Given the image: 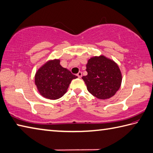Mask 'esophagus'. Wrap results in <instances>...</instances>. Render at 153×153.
Segmentation results:
<instances>
[{"instance_id":"obj_1","label":"esophagus","mask_w":153,"mask_h":153,"mask_svg":"<svg viewBox=\"0 0 153 153\" xmlns=\"http://www.w3.org/2000/svg\"><path fill=\"white\" fill-rule=\"evenodd\" d=\"M76 75H77V76L79 77V78H81L82 77V73H81V72H79V73H78Z\"/></svg>"}]
</instances>
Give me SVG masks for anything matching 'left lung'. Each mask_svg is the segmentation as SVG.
Masks as SVG:
<instances>
[{
  "instance_id": "8db88e82",
  "label": "left lung",
  "mask_w": 153,
  "mask_h": 153,
  "mask_svg": "<svg viewBox=\"0 0 153 153\" xmlns=\"http://www.w3.org/2000/svg\"><path fill=\"white\" fill-rule=\"evenodd\" d=\"M86 71L88 74L82 79L88 91L98 99H109L120 88L121 72L112 60L103 55L92 57L88 60Z\"/></svg>"
}]
</instances>
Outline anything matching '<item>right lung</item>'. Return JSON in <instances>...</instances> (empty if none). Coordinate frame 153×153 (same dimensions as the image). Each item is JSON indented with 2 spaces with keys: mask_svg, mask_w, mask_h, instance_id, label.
Returning <instances> with one entry per match:
<instances>
[{
  "mask_svg": "<svg viewBox=\"0 0 153 153\" xmlns=\"http://www.w3.org/2000/svg\"><path fill=\"white\" fill-rule=\"evenodd\" d=\"M77 76L60 65L59 59L47 61L36 71L34 82L43 97L56 100L67 93L72 80Z\"/></svg>",
  "mask_w": 153,
  "mask_h": 153,
  "instance_id": "right-lung-1",
  "label": "right lung"
}]
</instances>
